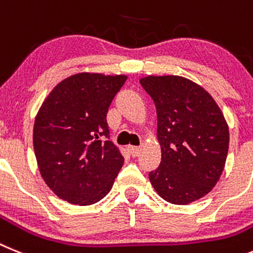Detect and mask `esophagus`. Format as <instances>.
I'll use <instances>...</instances> for the list:
<instances>
[{
    "instance_id": "34e87169",
    "label": "esophagus",
    "mask_w": 253,
    "mask_h": 253,
    "mask_svg": "<svg viewBox=\"0 0 253 253\" xmlns=\"http://www.w3.org/2000/svg\"><path fill=\"white\" fill-rule=\"evenodd\" d=\"M140 150H141L140 146H128V151L132 157H137L140 154Z\"/></svg>"
}]
</instances>
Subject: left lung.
Here are the masks:
<instances>
[{"instance_id": "8db88e82", "label": "left lung", "mask_w": 253, "mask_h": 253, "mask_svg": "<svg viewBox=\"0 0 253 253\" xmlns=\"http://www.w3.org/2000/svg\"><path fill=\"white\" fill-rule=\"evenodd\" d=\"M155 103L162 162L149 173L162 199L186 205L212 190L223 173L229 129L223 113L205 89L181 76L140 80Z\"/></svg>"}]
</instances>
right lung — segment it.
<instances>
[{"instance_id": "1", "label": "right lung", "mask_w": 253, "mask_h": 253, "mask_svg": "<svg viewBox=\"0 0 253 253\" xmlns=\"http://www.w3.org/2000/svg\"><path fill=\"white\" fill-rule=\"evenodd\" d=\"M126 79L72 75L50 91L35 117L33 144L41 174L67 203H98L124 166V157L109 141L107 113Z\"/></svg>"}]
</instances>
